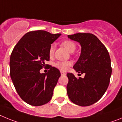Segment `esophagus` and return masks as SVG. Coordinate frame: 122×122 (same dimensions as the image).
Here are the masks:
<instances>
[{
	"instance_id": "esophagus-1",
	"label": "esophagus",
	"mask_w": 122,
	"mask_h": 122,
	"mask_svg": "<svg viewBox=\"0 0 122 122\" xmlns=\"http://www.w3.org/2000/svg\"><path fill=\"white\" fill-rule=\"evenodd\" d=\"M66 73L65 72H61V76H65L66 75Z\"/></svg>"
}]
</instances>
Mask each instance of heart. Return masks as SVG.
Here are the masks:
<instances>
[{"label":"heart","instance_id":"b5f03b06","mask_svg":"<svg viewBox=\"0 0 122 122\" xmlns=\"http://www.w3.org/2000/svg\"><path fill=\"white\" fill-rule=\"evenodd\" d=\"M62 45L71 53L74 52L76 49V45L74 42L71 41H66L62 42ZM54 53V45H51L50 47L49 55L52 56ZM71 62L70 61H57L53 64V66L61 71H66L69 69Z\"/></svg>","mask_w":122,"mask_h":122}]
</instances>
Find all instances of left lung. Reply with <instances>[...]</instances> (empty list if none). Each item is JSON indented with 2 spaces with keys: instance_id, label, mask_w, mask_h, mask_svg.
<instances>
[{
  "instance_id": "1",
  "label": "left lung",
  "mask_w": 122,
  "mask_h": 122,
  "mask_svg": "<svg viewBox=\"0 0 122 122\" xmlns=\"http://www.w3.org/2000/svg\"><path fill=\"white\" fill-rule=\"evenodd\" d=\"M67 37L80 43L81 53L73 68L85 74L84 78L77 79L72 73H67V95L73 103L88 106L99 101L109 86L112 74L109 54L92 34L77 33Z\"/></svg>"
}]
</instances>
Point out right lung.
Instances as JSON below:
<instances>
[{
	"label": "right lung",
	"mask_w": 122,
	"mask_h": 122,
	"mask_svg": "<svg viewBox=\"0 0 122 122\" xmlns=\"http://www.w3.org/2000/svg\"><path fill=\"white\" fill-rule=\"evenodd\" d=\"M61 34L45 30L29 32L14 47L10 56V77L19 96L26 103L39 106L48 102L61 76L60 71L49 66L46 74L40 70L50 60L51 45ZM48 66V65H47Z\"/></svg>",
	"instance_id": "obj_1"
}]
</instances>
